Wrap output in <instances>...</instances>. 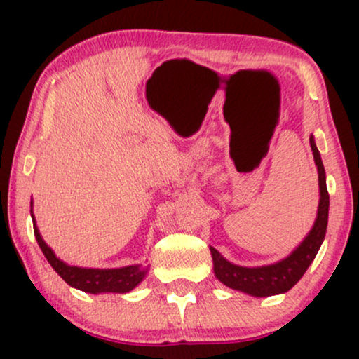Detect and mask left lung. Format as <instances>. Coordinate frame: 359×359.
<instances>
[{"instance_id":"1","label":"left lung","mask_w":359,"mask_h":359,"mask_svg":"<svg viewBox=\"0 0 359 359\" xmlns=\"http://www.w3.org/2000/svg\"><path fill=\"white\" fill-rule=\"evenodd\" d=\"M311 150L314 155L317 174H319V208H317V217L312 224V229L288 257L263 266L234 265L222 257L216 248L209 246L212 255L214 275L226 287L240 290L251 297H270V295L285 294L302 278L309 265L314 262L317 251L324 241L325 229H327L329 194L325 187V170L319 150L316 147L314 135H311Z\"/></svg>"}]
</instances>
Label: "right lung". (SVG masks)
I'll return each instance as SVG.
<instances>
[{"label": "right lung", "instance_id": "obj_1", "mask_svg": "<svg viewBox=\"0 0 359 359\" xmlns=\"http://www.w3.org/2000/svg\"><path fill=\"white\" fill-rule=\"evenodd\" d=\"M32 219H34L36 243H39L40 250L43 251L45 258L48 259L52 269L60 275L62 280H65V283L77 288V290L88 292V294H126V292L133 290L147 277L148 266L143 265H128L121 266V269H82V266L67 265L60 258H57L53 250L43 241L42 234L36 228L34 214H32Z\"/></svg>", "mask_w": 359, "mask_h": 359}]
</instances>
